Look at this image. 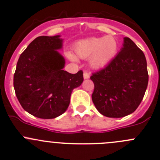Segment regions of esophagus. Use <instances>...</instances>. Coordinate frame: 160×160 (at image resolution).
I'll use <instances>...</instances> for the list:
<instances>
[{
	"instance_id": "esophagus-1",
	"label": "esophagus",
	"mask_w": 160,
	"mask_h": 160,
	"mask_svg": "<svg viewBox=\"0 0 160 160\" xmlns=\"http://www.w3.org/2000/svg\"><path fill=\"white\" fill-rule=\"evenodd\" d=\"M83 77H84V79H88V78H90V75H89L88 73L84 72V74H83Z\"/></svg>"
}]
</instances>
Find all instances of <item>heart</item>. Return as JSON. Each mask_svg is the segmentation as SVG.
Here are the masks:
<instances>
[{"label": "heart", "mask_w": 160, "mask_h": 160, "mask_svg": "<svg viewBox=\"0 0 160 160\" xmlns=\"http://www.w3.org/2000/svg\"><path fill=\"white\" fill-rule=\"evenodd\" d=\"M118 51V42L113 36L92 37L77 42L75 52L82 59H88L89 66L94 69H100L108 66ZM66 56L71 61L77 62L74 53L67 51Z\"/></svg>", "instance_id": "b5f03b06"}]
</instances>
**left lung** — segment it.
<instances>
[{"instance_id":"1","label":"left lung","mask_w":160,"mask_h":160,"mask_svg":"<svg viewBox=\"0 0 160 160\" xmlns=\"http://www.w3.org/2000/svg\"><path fill=\"white\" fill-rule=\"evenodd\" d=\"M92 94L96 109L108 118H119L134 112L147 90L149 75L145 55L128 37L114 59L93 73Z\"/></svg>"}]
</instances>
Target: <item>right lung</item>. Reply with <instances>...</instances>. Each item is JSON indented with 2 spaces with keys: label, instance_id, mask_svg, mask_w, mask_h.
<instances>
[{
  "label": "right lung",
  "instance_id": "obj_1",
  "mask_svg": "<svg viewBox=\"0 0 160 160\" xmlns=\"http://www.w3.org/2000/svg\"><path fill=\"white\" fill-rule=\"evenodd\" d=\"M60 36H42L32 41L19 58L13 87L19 102L29 114L42 119L62 114L73 89L83 82V72L63 70L66 61Z\"/></svg>",
  "mask_w": 160,
  "mask_h": 160
}]
</instances>
